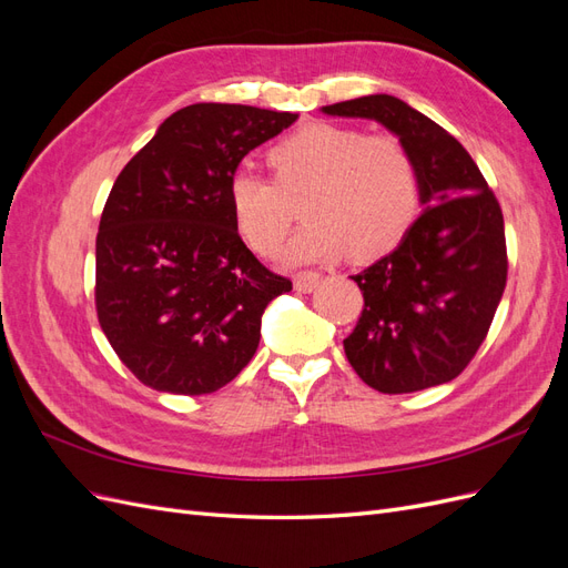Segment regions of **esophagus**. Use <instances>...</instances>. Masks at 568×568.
Wrapping results in <instances>:
<instances>
[{
	"label": "esophagus",
	"instance_id": "1",
	"mask_svg": "<svg viewBox=\"0 0 568 568\" xmlns=\"http://www.w3.org/2000/svg\"><path fill=\"white\" fill-rule=\"evenodd\" d=\"M320 284V274L317 272H298L294 274V286L296 291H303V294H311V291H315Z\"/></svg>",
	"mask_w": 568,
	"mask_h": 568
}]
</instances>
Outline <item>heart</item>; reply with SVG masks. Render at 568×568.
<instances>
[{"mask_svg": "<svg viewBox=\"0 0 568 568\" xmlns=\"http://www.w3.org/2000/svg\"><path fill=\"white\" fill-rule=\"evenodd\" d=\"M267 161L274 178L239 168L227 186L236 227L261 255L282 248L301 201L307 222L288 248L294 263L334 261L348 248L382 255L419 213V165L395 134L311 123L274 144Z\"/></svg>", "mask_w": 568, "mask_h": 568, "instance_id": "b5f03b06", "label": "heart"}]
</instances>
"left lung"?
<instances>
[{
  "mask_svg": "<svg viewBox=\"0 0 568 568\" xmlns=\"http://www.w3.org/2000/svg\"><path fill=\"white\" fill-rule=\"evenodd\" d=\"M372 118L409 146L419 165L424 213L400 246L351 280L365 307L348 338V363L379 393H415L453 382L486 341L507 284L503 209L450 132L390 94L324 106Z\"/></svg>",
  "mask_w": 568,
  "mask_h": 568,
  "instance_id": "1",
  "label": "left lung"
}]
</instances>
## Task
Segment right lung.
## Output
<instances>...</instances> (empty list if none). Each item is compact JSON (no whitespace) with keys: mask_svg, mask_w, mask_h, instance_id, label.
<instances>
[{"mask_svg":"<svg viewBox=\"0 0 568 568\" xmlns=\"http://www.w3.org/2000/svg\"><path fill=\"white\" fill-rule=\"evenodd\" d=\"M296 118L192 104L120 170L99 222L94 303L115 355L144 386L213 393L255 355L265 307L291 280L242 242L227 186L246 153Z\"/></svg>","mask_w":568,"mask_h":568,"instance_id":"1","label":"right lung"}]
</instances>
